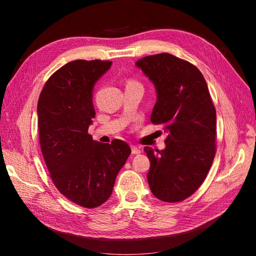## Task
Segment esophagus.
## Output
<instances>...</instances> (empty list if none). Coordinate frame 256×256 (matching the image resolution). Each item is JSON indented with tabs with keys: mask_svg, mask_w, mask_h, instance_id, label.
I'll return each instance as SVG.
<instances>
[{
	"mask_svg": "<svg viewBox=\"0 0 256 256\" xmlns=\"http://www.w3.org/2000/svg\"><path fill=\"white\" fill-rule=\"evenodd\" d=\"M141 152L142 150H141L140 147L131 145V152H132V154H141Z\"/></svg>",
	"mask_w": 256,
	"mask_h": 256,
	"instance_id": "34e87169",
	"label": "esophagus"
}]
</instances>
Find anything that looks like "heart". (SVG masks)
Returning a JSON list of instances; mask_svg holds the SVG:
<instances>
[{
	"label": "heart",
	"mask_w": 256,
	"mask_h": 256,
	"mask_svg": "<svg viewBox=\"0 0 256 256\" xmlns=\"http://www.w3.org/2000/svg\"><path fill=\"white\" fill-rule=\"evenodd\" d=\"M129 84H136V83H134V82H131V83H129Z\"/></svg>",
	"instance_id": "1"
}]
</instances>
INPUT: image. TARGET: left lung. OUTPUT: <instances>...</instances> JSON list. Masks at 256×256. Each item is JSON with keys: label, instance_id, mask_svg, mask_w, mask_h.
I'll return each instance as SVG.
<instances>
[{"label": "left lung", "instance_id": "1", "mask_svg": "<svg viewBox=\"0 0 256 256\" xmlns=\"http://www.w3.org/2000/svg\"><path fill=\"white\" fill-rule=\"evenodd\" d=\"M136 66L156 90L150 120L168 134L164 150L144 148L150 161L147 180L160 200L180 202L202 184L214 158L216 115L207 83L194 65L168 53Z\"/></svg>", "mask_w": 256, "mask_h": 256}]
</instances>
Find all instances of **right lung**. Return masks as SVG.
<instances>
[{"label": "right lung", "mask_w": 256, "mask_h": 256, "mask_svg": "<svg viewBox=\"0 0 256 256\" xmlns=\"http://www.w3.org/2000/svg\"><path fill=\"white\" fill-rule=\"evenodd\" d=\"M111 66L110 60L69 62L46 82L37 104L40 142L51 180L62 194L86 208L111 196L116 175L131 154L126 142L100 143L88 134L96 114L95 84Z\"/></svg>", "instance_id": "obj_1"}]
</instances>
